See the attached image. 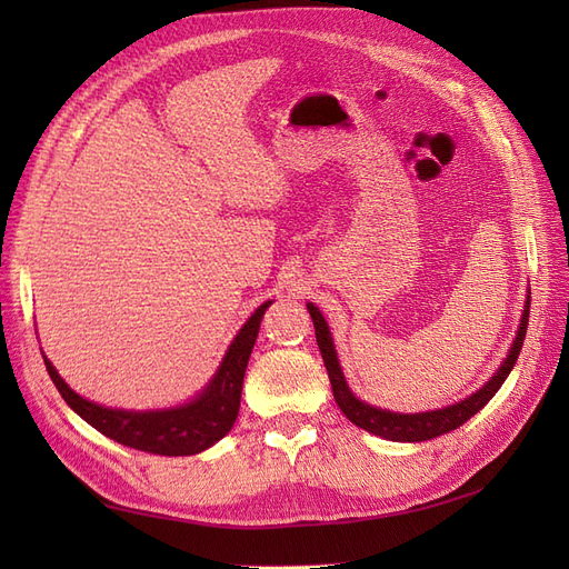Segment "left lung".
<instances>
[{
	"label": "left lung",
	"instance_id": "8db88e82",
	"mask_svg": "<svg viewBox=\"0 0 569 569\" xmlns=\"http://www.w3.org/2000/svg\"><path fill=\"white\" fill-rule=\"evenodd\" d=\"M308 313L313 318V327H316V339H318V347L325 360V368H327V377H330V385H332V393H335V401L341 408L343 416H347L356 427L366 429V432H372L382 439L389 441H427V439H435L441 437L446 432H453L460 425L468 422L472 416L485 408L491 399L493 393L501 389V385L508 380V375L515 366V360H518L520 351H522V341L527 335V322H529V297L525 301V313L520 320V330L518 337H515L512 347L508 351V358L501 363L493 372L491 380L481 387L479 391H475L468 399H462L453 406H446L439 410H427V412H391V410H382V408H375L368 406L366 401L356 399L351 393L347 380H343V372L339 366V358L335 351V341L330 335V327H327L322 313L313 303H306Z\"/></svg>",
	"mask_w": 569,
	"mask_h": 569
}]
</instances>
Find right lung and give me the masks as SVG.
Returning a JSON list of instances; mask_svg holds the SVG:
<instances>
[{
	"instance_id": "1",
	"label": "right lung",
	"mask_w": 569,
	"mask_h": 569,
	"mask_svg": "<svg viewBox=\"0 0 569 569\" xmlns=\"http://www.w3.org/2000/svg\"><path fill=\"white\" fill-rule=\"evenodd\" d=\"M270 303L272 301L258 306L242 330L237 332L218 372L206 385V389L197 399L178 408L142 412L99 406L82 399L80 393L68 387L47 358L44 366L51 382L57 385L59 393L63 396V401L84 422L92 425L97 432L118 443L130 446V449L153 456H194L226 437L237 420L247 363L258 337V327H261L263 313Z\"/></svg>"
}]
</instances>
